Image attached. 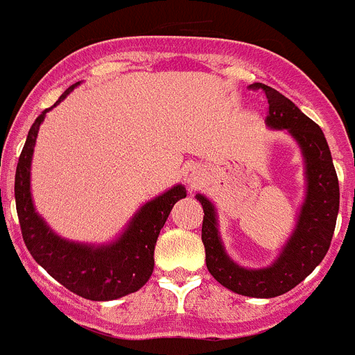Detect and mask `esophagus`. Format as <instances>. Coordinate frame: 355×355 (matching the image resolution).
Returning a JSON list of instances; mask_svg holds the SVG:
<instances>
[{"label": "esophagus", "instance_id": "1", "mask_svg": "<svg viewBox=\"0 0 355 355\" xmlns=\"http://www.w3.org/2000/svg\"><path fill=\"white\" fill-rule=\"evenodd\" d=\"M200 168L196 167V165H190V167H187V171H184V181H187L188 184H196L197 181L200 180Z\"/></svg>", "mask_w": 355, "mask_h": 355}]
</instances>
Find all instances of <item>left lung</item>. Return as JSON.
I'll use <instances>...</instances> for the list:
<instances>
[{"mask_svg": "<svg viewBox=\"0 0 355 355\" xmlns=\"http://www.w3.org/2000/svg\"><path fill=\"white\" fill-rule=\"evenodd\" d=\"M250 89L265 90L268 99L266 126L272 130H286L302 150L307 187L293 233L270 266L243 268L229 258L222 245L215 206L200 193L196 197L205 209L202 243L209 274L234 293L256 299H272L302 283L325 258L336 227L340 184L331 149L318 124L272 87L254 83Z\"/></svg>", "mask_w": 355, "mask_h": 355, "instance_id": "1", "label": "left lung"}]
</instances>
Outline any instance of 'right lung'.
<instances>
[{
	"mask_svg": "<svg viewBox=\"0 0 355 355\" xmlns=\"http://www.w3.org/2000/svg\"><path fill=\"white\" fill-rule=\"evenodd\" d=\"M71 85L56 105L78 87ZM55 105V106H56ZM51 106V108H55ZM51 108H46L28 131L15 171V208L28 250L49 275L72 293L89 300H115L140 290L155 268V245L172 206L187 197L183 184L149 200L130 220L124 233L108 245L69 241L53 233L35 211L30 190V171L39 128Z\"/></svg>",
	"mask_w": 355,
	"mask_h": 355,
	"instance_id": "1",
	"label": "right lung"
}]
</instances>
